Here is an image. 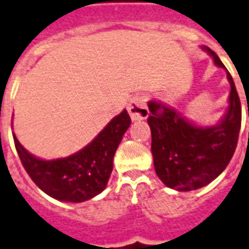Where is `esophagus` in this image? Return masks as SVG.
<instances>
[{
	"label": "esophagus",
	"mask_w": 249,
	"mask_h": 249,
	"mask_svg": "<svg viewBox=\"0 0 249 249\" xmlns=\"http://www.w3.org/2000/svg\"><path fill=\"white\" fill-rule=\"evenodd\" d=\"M128 112H129L130 119L133 121L137 120H145L149 116V110L146 108V100L143 96H133L130 99L128 104Z\"/></svg>",
	"instance_id": "1"
}]
</instances>
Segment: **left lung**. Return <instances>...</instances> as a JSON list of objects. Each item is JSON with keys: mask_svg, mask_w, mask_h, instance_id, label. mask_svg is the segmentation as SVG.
I'll return each mask as SVG.
<instances>
[{"mask_svg": "<svg viewBox=\"0 0 249 249\" xmlns=\"http://www.w3.org/2000/svg\"><path fill=\"white\" fill-rule=\"evenodd\" d=\"M204 50L218 67L226 68L213 50ZM227 78L231 84L227 113L211 126L193 124L173 108L149 101L154 169L167 187L178 191L196 190L222 174L231 161L242 125V106L228 71Z\"/></svg>", "mask_w": 249, "mask_h": 249, "instance_id": "1", "label": "left lung"}]
</instances>
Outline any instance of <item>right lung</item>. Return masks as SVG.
Segmentation results:
<instances>
[{"label": "right lung", "mask_w": 249, "mask_h": 249, "mask_svg": "<svg viewBox=\"0 0 249 249\" xmlns=\"http://www.w3.org/2000/svg\"><path fill=\"white\" fill-rule=\"evenodd\" d=\"M130 123L124 109L86 148L72 156L51 161L30 154L17 137L14 143L25 170L40 190L55 199L79 203L106 189L113 169V156Z\"/></svg>", "instance_id": "add662e5"}]
</instances>
